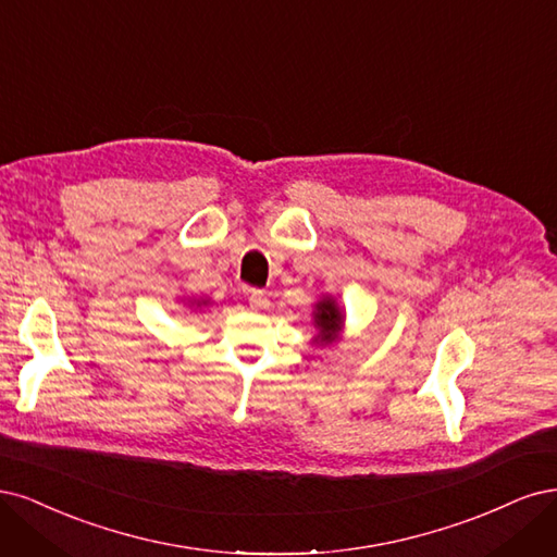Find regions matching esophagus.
Segmentation results:
<instances>
[{
    "instance_id": "1",
    "label": "esophagus",
    "mask_w": 557,
    "mask_h": 557,
    "mask_svg": "<svg viewBox=\"0 0 557 557\" xmlns=\"http://www.w3.org/2000/svg\"><path fill=\"white\" fill-rule=\"evenodd\" d=\"M249 305H252V310H265L268 308V296L259 289L249 292Z\"/></svg>"
}]
</instances>
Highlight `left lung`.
<instances>
[{"label": "left lung", "instance_id": "1", "mask_svg": "<svg viewBox=\"0 0 557 557\" xmlns=\"http://www.w3.org/2000/svg\"><path fill=\"white\" fill-rule=\"evenodd\" d=\"M312 324L317 335L312 337V343L317 347H331L339 343V337L345 333V310L331 294H324L312 310Z\"/></svg>", "mask_w": 557, "mask_h": 557}]
</instances>
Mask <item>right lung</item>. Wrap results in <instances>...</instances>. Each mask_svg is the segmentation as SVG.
I'll return each instance as SVG.
<instances>
[{"mask_svg":"<svg viewBox=\"0 0 557 557\" xmlns=\"http://www.w3.org/2000/svg\"><path fill=\"white\" fill-rule=\"evenodd\" d=\"M187 305H189V308H194V310H201V308H208L210 298H189Z\"/></svg>","mask_w":557,"mask_h":557,"instance_id":"obj_1","label":"right lung"}]
</instances>
